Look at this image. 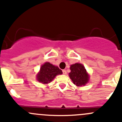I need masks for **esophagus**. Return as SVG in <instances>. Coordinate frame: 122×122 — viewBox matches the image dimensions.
<instances>
[{
	"label": "esophagus",
	"instance_id": "esophagus-1",
	"mask_svg": "<svg viewBox=\"0 0 122 122\" xmlns=\"http://www.w3.org/2000/svg\"><path fill=\"white\" fill-rule=\"evenodd\" d=\"M62 73H63V74L64 75L67 74V71H66V70H62Z\"/></svg>",
	"mask_w": 122,
	"mask_h": 122
}]
</instances>
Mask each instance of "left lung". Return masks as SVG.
Masks as SVG:
<instances>
[{"mask_svg":"<svg viewBox=\"0 0 122 122\" xmlns=\"http://www.w3.org/2000/svg\"><path fill=\"white\" fill-rule=\"evenodd\" d=\"M70 70L71 72L69 73V77L75 85L84 86L88 82L89 76L83 65L79 63L72 64L70 67Z\"/></svg>","mask_w":122,"mask_h":122,"instance_id":"8db88e82","label":"left lung"}]
</instances>
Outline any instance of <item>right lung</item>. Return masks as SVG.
<instances>
[{
    "label": "right lung",
    "mask_w": 122,
    "mask_h": 122,
    "mask_svg": "<svg viewBox=\"0 0 122 122\" xmlns=\"http://www.w3.org/2000/svg\"><path fill=\"white\" fill-rule=\"evenodd\" d=\"M62 74V71L56 66L50 62H45L41 66L37 76V80L42 84H48L53 80L56 75Z\"/></svg>",
    "instance_id": "obj_1"
}]
</instances>
